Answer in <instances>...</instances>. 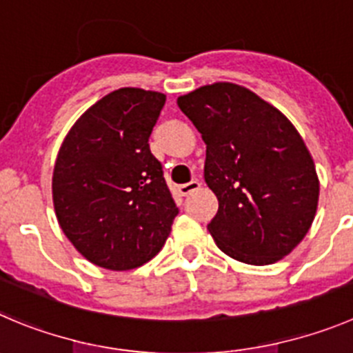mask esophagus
I'll use <instances>...</instances> for the list:
<instances>
[{
  "label": "esophagus",
  "instance_id": "obj_1",
  "mask_svg": "<svg viewBox=\"0 0 353 353\" xmlns=\"http://www.w3.org/2000/svg\"><path fill=\"white\" fill-rule=\"evenodd\" d=\"M199 188H200V183L196 179H193V181H190V183H186V184H181V186H179V193L183 196H188V195H190V193L196 192Z\"/></svg>",
  "mask_w": 353,
  "mask_h": 353
}]
</instances>
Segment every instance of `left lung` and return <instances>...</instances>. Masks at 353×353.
I'll return each instance as SVG.
<instances>
[{
	"label": "left lung",
	"instance_id": "obj_1",
	"mask_svg": "<svg viewBox=\"0 0 353 353\" xmlns=\"http://www.w3.org/2000/svg\"><path fill=\"white\" fill-rule=\"evenodd\" d=\"M202 134L207 186L219 209L207 230L230 258L272 265L305 239L319 205L314 158L284 113L240 85L217 81L177 97Z\"/></svg>",
	"mask_w": 353,
	"mask_h": 353
}]
</instances>
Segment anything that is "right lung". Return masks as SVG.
<instances>
[{"mask_svg":"<svg viewBox=\"0 0 353 353\" xmlns=\"http://www.w3.org/2000/svg\"><path fill=\"white\" fill-rule=\"evenodd\" d=\"M165 95L125 87L92 104L69 128L55 160L57 221L78 252L125 272L160 252L179 214L151 154V132Z\"/></svg>","mask_w":353,"mask_h":353,"instance_id":"right-lung-1","label":"right lung"}]
</instances>
